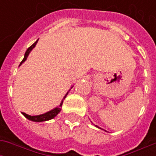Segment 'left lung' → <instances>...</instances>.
<instances>
[{"instance_id":"obj_1","label":"left lung","mask_w":156,"mask_h":156,"mask_svg":"<svg viewBox=\"0 0 156 156\" xmlns=\"http://www.w3.org/2000/svg\"><path fill=\"white\" fill-rule=\"evenodd\" d=\"M99 129H101V128H99Z\"/></svg>"}]
</instances>
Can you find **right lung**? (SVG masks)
<instances>
[{"mask_svg": "<svg viewBox=\"0 0 156 156\" xmlns=\"http://www.w3.org/2000/svg\"><path fill=\"white\" fill-rule=\"evenodd\" d=\"M37 41L38 40H37V41L33 43V44L31 46V47H29L28 48H27V50L25 52V55H24V58L22 59V61L21 62V63H20V65H22L24 62L27 60V57H28L29 53H30V51H32V49L34 48V47L36 46V44H37ZM19 65V66H20ZM68 93H67V94H68ZM67 94L65 95V97L63 98V99H64L65 98H66V96H67ZM63 99L62 100L61 104H60V105H59V107H56V108H54L53 109H51V110H50V111L47 112V113H45V114H43V115H35V116H31V115H27V114H25V113H22V115H24L27 119H28L29 120H32V121H34V122H43V121H47V120H49V119H53V118L55 117V116H57V115L59 114V112L61 111V107L62 105V103H63Z\"/></svg>", "mask_w": 156, "mask_h": 156, "instance_id": "right-lung-1", "label": "right lung"}]
</instances>
